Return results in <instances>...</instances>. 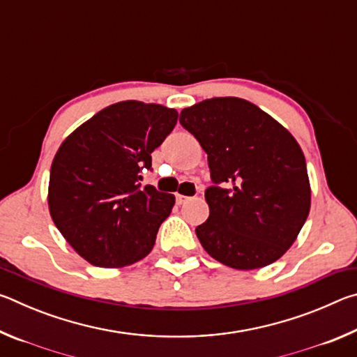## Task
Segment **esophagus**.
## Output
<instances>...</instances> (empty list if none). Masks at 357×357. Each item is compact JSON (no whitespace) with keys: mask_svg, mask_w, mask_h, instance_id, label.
Listing matches in <instances>:
<instances>
[{"mask_svg":"<svg viewBox=\"0 0 357 357\" xmlns=\"http://www.w3.org/2000/svg\"><path fill=\"white\" fill-rule=\"evenodd\" d=\"M190 200V197H185V195H181V193H176V203L178 204H184Z\"/></svg>","mask_w":357,"mask_h":357,"instance_id":"obj_1","label":"esophagus"}]
</instances>
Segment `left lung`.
<instances>
[{"label":"left lung","mask_w":357,"mask_h":357,"mask_svg":"<svg viewBox=\"0 0 357 357\" xmlns=\"http://www.w3.org/2000/svg\"><path fill=\"white\" fill-rule=\"evenodd\" d=\"M179 123L208 154V220L195 228L222 264L252 271L279 259L310 211V183L299 143L280 123L239 98L206 99ZM228 182L229 190L219 183Z\"/></svg>","instance_id":"left-lung-1"}]
</instances>
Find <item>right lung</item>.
<instances>
[{
  "mask_svg": "<svg viewBox=\"0 0 357 357\" xmlns=\"http://www.w3.org/2000/svg\"><path fill=\"white\" fill-rule=\"evenodd\" d=\"M178 121L159 104L108 105L61 143L52 162L48 209L78 255L99 268H123L153 250L174 195L142 185L151 153Z\"/></svg>",
  "mask_w": 357,
  "mask_h": 357,
  "instance_id": "add662e5",
  "label": "right lung"
}]
</instances>
